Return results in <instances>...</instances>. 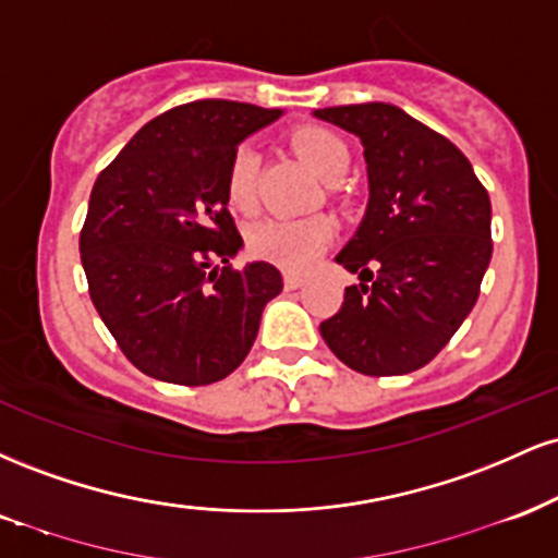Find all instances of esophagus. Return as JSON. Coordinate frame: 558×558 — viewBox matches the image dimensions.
<instances>
[{
	"instance_id": "obj_1",
	"label": "esophagus",
	"mask_w": 558,
	"mask_h": 558,
	"mask_svg": "<svg viewBox=\"0 0 558 558\" xmlns=\"http://www.w3.org/2000/svg\"><path fill=\"white\" fill-rule=\"evenodd\" d=\"M283 286H286V291H296V288L304 286V278H301V275H296V272H286Z\"/></svg>"
}]
</instances>
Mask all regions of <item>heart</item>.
Wrapping results in <instances>:
<instances>
[{
  "label": "heart",
  "instance_id": "obj_1",
  "mask_svg": "<svg viewBox=\"0 0 558 558\" xmlns=\"http://www.w3.org/2000/svg\"><path fill=\"white\" fill-rule=\"evenodd\" d=\"M293 146L319 175L336 181L349 168V146L328 128H301ZM259 155L252 144H243L230 157L228 202L239 213L257 204ZM336 239V222L328 215L312 217H267L248 230V248L254 257L272 262L288 272L310 270Z\"/></svg>",
  "mask_w": 558,
  "mask_h": 558
}]
</instances>
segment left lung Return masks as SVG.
<instances>
[{
	"label": "left lung",
	"mask_w": 558,
	"mask_h": 558,
	"mask_svg": "<svg viewBox=\"0 0 558 558\" xmlns=\"http://www.w3.org/2000/svg\"><path fill=\"white\" fill-rule=\"evenodd\" d=\"M317 120L364 146L369 198L336 262L360 275L319 325L362 375L425 367L464 323L490 265V198L446 136L386 101L325 107Z\"/></svg>",
	"instance_id": "1"
}]
</instances>
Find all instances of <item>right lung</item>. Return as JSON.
<instances>
[{
  "instance_id": "1",
  "label": "right lung",
  "mask_w": 558,
  "mask_h": 558,
  "mask_svg": "<svg viewBox=\"0 0 558 558\" xmlns=\"http://www.w3.org/2000/svg\"><path fill=\"white\" fill-rule=\"evenodd\" d=\"M280 114L226 99L172 107L96 178L81 230L88 293L120 351L155 380L228 377L283 291L270 262L230 267L243 239L228 213L230 157Z\"/></svg>"
}]
</instances>
